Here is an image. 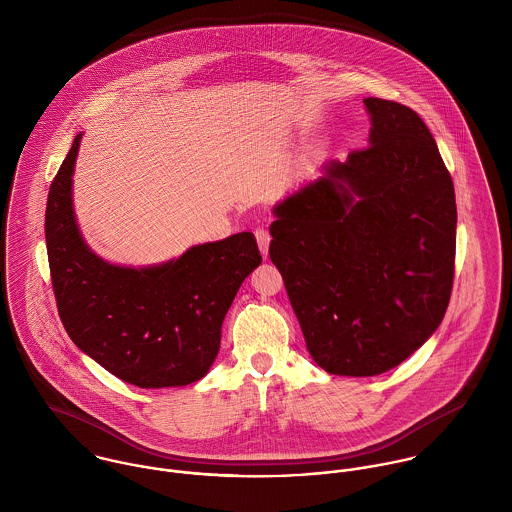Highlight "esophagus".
<instances>
[{
  "label": "esophagus",
  "mask_w": 512,
  "mask_h": 512,
  "mask_svg": "<svg viewBox=\"0 0 512 512\" xmlns=\"http://www.w3.org/2000/svg\"><path fill=\"white\" fill-rule=\"evenodd\" d=\"M270 232L266 228H258L256 230V242H258V248L262 252V256L266 258L268 256V248H270Z\"/></svg>",
  "instance_id": "esophagus-1"
}]
</instances>
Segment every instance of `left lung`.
Here are the masks:
<instances>
[{"label":"left lung","mask_w":512,"mask_h":512,"mask_svg":"<svg viewBox=\"0 0 512 512\" xmlns=\"http://www.w3.org/2000/svg\"><path fill=\"white\" fill-rule=\"evenodd\" d=\"M368 147L274 207L278 266L313 361L374 376L406 361L439 327L453 286L457 207L424 120L365 98Z\"/></svg>","instance_id":"8db88e82"}]
</instances>
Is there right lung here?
<instances>
[{
  "label": "right lung",
  "instance_id": "add662e5",
  "mask_svg": "<svg viewBox=\"0 0 512 512\" xmlns=\"http://www.w3.org/2000/svg\"><path fill=\"white\" fill-rule=\"evenodd\" d=\"M74 138L51 183L45 238L61 321L74 345L140 388L185 386L215 363L220 329L262 256L252 232L197 244L155 266H118L80 234L73 207Z\"/></svg>",
  "mask_w": 512,
  "mask_h": 512
}]
</instances>
